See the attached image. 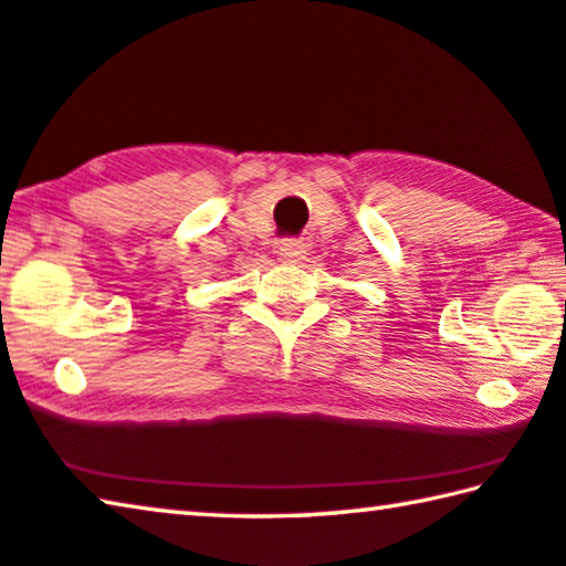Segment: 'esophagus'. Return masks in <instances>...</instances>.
<instances>
[{"instance_id": "esophagus-1", "label": "esophagus", "mask_w": 566, "mask_h": 566, "mask_svg": "<svg viewBox=\"0 0 566 566\" xmlns=\"http://www.w3.org/2000/svg\"><path fill=\"white\" fill-rule=\"evenodd\" d=\"M306 254V247L302 239H282L280 242V256L284 262H300Z\"/></svg>"}]
</instances>
